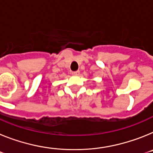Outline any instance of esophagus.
<instances>
[{"label":"esophagus","instance_id":"esophagus-1","mask_svg":"<svg viewBox=\"0 0 153 153\" xmlns=\"http://www.w3.org/2000/svg\"><path fill=\"white\" fill-rule=\"evenodd\" d=\"M73 74H74L75 75H80V71H79V70H78V71H74V72H73Z\"/></svg>","mask_w":153,"mask_h":153}]
</instances>
